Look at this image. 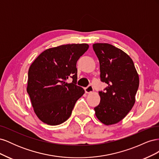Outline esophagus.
<instances>
[{
	"label": "esophagus",
	"instance_id": "34e87169",
	"mask_svg": "<svg viewBox=\"0 0 159 159\" xmlns=\"http://www.w3.org/2000/svg\"><path fill=\"white\" fill-rule=\"evenodd\" d=\"M85 91L86 93H91L93 91V88L91 85H89L88 87L85 88Z\"/></svg>",
	"mask_w": 159,
	"mask_h": 159
}]
</instances>
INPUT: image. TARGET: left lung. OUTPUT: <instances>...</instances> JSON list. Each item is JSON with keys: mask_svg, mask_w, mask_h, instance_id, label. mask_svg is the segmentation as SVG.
<instances>
[{"mask_svg": "<svg viewBox=\"0 0 159 159\" xmlns=\"http://www.w3.org/2000/svg\"><path fill=\"white\" fill-rule=\"evenodd\" d=\"M93 48L99 61L101 80L108 85L105 92H99L95 115L106 125L116 124L135 103L139 74L132 59L121 49L107 43H96Z\"/></svg>", "mask_w": 159, "mask_h": 159, "instance_id": "left-lung-1", "label": "left lung"}]
</instances>
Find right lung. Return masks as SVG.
Returning <instances> with one entry per match:
<instances>
[{
    "instance_id": "add662e5",
    "label": "right lung",
    "mask_w": 159,
    "mask_h": 159,
    "mask_svg": "<svg viewBox=\"0 0 159 159\" xmlns=\"http://www.w3.org/2000/svg\"><path fill=\"white\" fill-rule=\"evenodd\" d=\"M89 48L87 44L61 45L47 49L28 70L27 92L40 121L57 125L68 120L84 89L75 85L77 61ZM70 76L71 83L65 81Z\"/></svg>"
}]
</instances>
